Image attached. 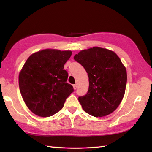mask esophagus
<instances>
[{
  "label": "esophagus",
  "mask_w": 152,
  "mask_h": 152,
  "mask_svg": "<svg viewBox=\"0 0 152 152\" xmlns=\"http://www.w3.org/2000/svg\"><path fill=\"white\" fill-rule=\"evenodd\" d=\"M73 88L74 89H77V85L76 84H74L73 85Z\"/></svg>",
  "instance_id": "1"
}]
</instances>
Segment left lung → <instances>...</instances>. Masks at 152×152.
<instances>
[{
    "mask_svg": "<svg viewBox=\"0 0 152 152\" xmlns=\"http://www.w3.org/2000/svg\"><path fill=\"white\" fill-rule=\"evenodd\" d=\"M74 59L89 77L86 94L78 97L82 108L94 117L107 115L118 107L125 94L127 72L114 51L99 47L82 50Z\"/></svg>",
    "mask_w": 152,
    "mask_h": 152,
    "instance_id": "left-lung-1",
    "label": "left lung"
}]
</instances>
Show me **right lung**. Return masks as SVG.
Here are the masks:
<instances>
[{"instance_id":"1","label":"right lung","mask_w":152,"mask_h":152,"mask_svg":"<svg viewBox=\"0 0 152 152\" xmlns=\"http://www.w3.org/2000/svg\"><path fill=\"white\" fill-rule=\"evenodd\" d=\"M72 51L47 49L28 58L19 75L21 94L30 110L50 117L61 110L74 91L64 65Z\"/></svg>"}]
</instances>
